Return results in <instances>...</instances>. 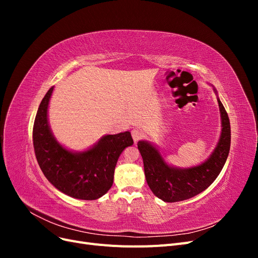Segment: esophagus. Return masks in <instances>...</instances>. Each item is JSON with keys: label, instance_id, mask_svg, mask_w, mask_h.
<instances>
[{"label": "esophagus", "instance_id": "1", "mask_svg": "<svg viewBox=\"0 0 258 258\" xmlns=\"http://www.w3.org/2000/svg\"><path fill=\"white\" fill-rule=\"evenodd\" d=\"M131 136H132V139H134V141L138 142L144 137V134H143L142 130L135 128L134 130H131Z\"/></svg>", "mask_w": 258, "mask_h": 258}]
</instances>
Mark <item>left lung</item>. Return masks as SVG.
<instances>
[{"mask_svg":"<svg viewBox=\"0 0 258 258\" xmlns=\"http://www.w3.org/2000/svg\"><path fill=\"white\" fill-rule=\"evenodd\" d=\"M222 135L211 157L200 166L176 169L163 161L159 152L150 143L140 141L138 148L143 158L146 182L155 196L166 202H177L195 197L207 189L221 173L230 150V122L220 100Z\"/></svg>","mask_w":258,"mask_h":258,"instance_id":"1","label":"left lung"}]
</instances>
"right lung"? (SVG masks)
Segmentation results:
<instances>
[{
  "instance_id": "1",
  "label": "right lung",
  "mask_w": 258,
  "mask_h": 258,
  "mask_svg": "<svg viewBox=\"0 0 258 258\" xmlns=\"http://www.w3.org/2000/svg\"><path fill=\"white\" fill-rule=\"evenodd\" d=\"M52 87L38 106L33 124L35 157L46 178L70 197L96 200L111 188L119 155L134 144L129 131L105 136L84 153L67 151L52 137L47 120Z\"/></svg>"
}]
</instances>
